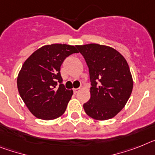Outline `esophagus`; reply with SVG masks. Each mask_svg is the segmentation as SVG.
<instances>
[{"label":"esophagus","instance_id":"1","mask_svg":"<svg viewBox=\"0 0 155 155\" xmlns=\"http://www.w3.org/2000/svg\"><path fill=\"white\" fill-rule=\"evenodd\" d=\"M79 90H80V89L79 88H76V89H73V92H74V94H77L78 92H79Z\"/></svg>","mask_w":155,"mask_h":155}]
</instances>
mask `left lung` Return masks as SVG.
<instances>
[{"label":"left lung","mask_w":155,"mask_h":155,"mask_svg":"<svg viewBox=\"0 0 155 155\" xmlns=\"http://www.w3.org/2000/svg\"><path fill=\"white\" fill-rule=\"evenodd\" d=\"M87 62L91 79V99L84 111L97 120L113 118L126 105L133 78L124 57L114 48L97 44L76 46Z\"/></svg>","instance_id":"1"}]
</instances>
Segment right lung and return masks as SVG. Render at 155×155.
<instances>
[{"label":"right lung","instance_id":"1","mask_svg":"<svg viewBox=\"0 0 155 155\" xmlns=\"http://www.w3.org/2000/svg\"><path fill=\"white\" fill-rule=\"evenodd\" d=\"M76 47L51 44L39 48L24 62L17 79L18 93L34 116L51 120L64 114L73 91L62 84L61 65Z\"/></svg>","mask_w":155,"mask_h":155}]
</instances>
